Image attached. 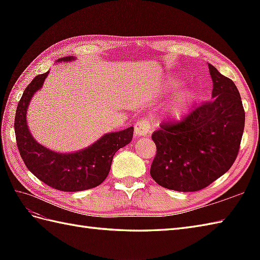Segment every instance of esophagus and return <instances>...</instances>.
Here are the masks:
<instances>
[{
  "instance_id": "34e87169",
  "label": "esophagus",
  "mask_w": 260,
  "mask_h": 260,
  "mask_svg": "<svg viewBox=\"0 0 260 260\" xmlns=\"http://www.w3.org/2000/svg\"><path fill=\"white\" fill-rule=\"evenodd\" d=\"M151 133V125L150 121L147 119H140L135 124V136L139 137H145L148 136Z\"/></svg>"
}]
</instances>
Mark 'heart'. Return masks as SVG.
I'll list each match as a JSON object with an SVG mask.
<instances>
[{
    "label": "heart",
    "mask_w": 260,
    "mask_h": 260,
    "mask_svg": "<svg viewBox=\"0 0 260 260\" xmlns=\"http://www.w3.org/2000/svg\"><path fill=\"white\" fill-rule=\"evenodd\" d=\"M172 82H176L175 80H172ZM196 99L194 92L191 90H184L182 91L179 96H176L174 98V101L172 102L170 106V112L172 113V115L176 118H180L183 116L187 108H189L190 104Z\"/></svg>",
    "instance_id": "obj_1"
}]
</instances>
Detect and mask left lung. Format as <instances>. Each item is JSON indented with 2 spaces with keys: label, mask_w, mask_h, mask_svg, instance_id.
<instances>
[{
  "label": "left lung",
  "mask_w": 260,
  "mask_h": 260,
  "mask_svg": "<svg viewBox=\"0 0 260 260\" xmlns=\"http://www.w3.org/2000/svg\"><path fill=\"white\" fill-rule=\"evenodd\" d=\"M211 101L178 123L161 125L152 140L156 155L151 176L158 185L179 192L199 191L233 167L245 128V110L234 81L208 64Z\"/></svg>",
  "instance_id": "obj_1"
}]
</instances>
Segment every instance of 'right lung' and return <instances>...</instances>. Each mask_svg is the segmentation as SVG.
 Instances as JSON below:
<instances>
[{"mask_svg":"<svg viewBox=\"0 0 260 260\" xmlns=\"http://www.w3.org/2000/svg\"><path fill=\"white\" fill-rule=\"evenodd\" d=\"M75 59L74 56L63 57L57 62ZM48 75L49 71L30 82L16 107L14 131L20 155L27 170L53 189L66 192L91 189L107 178L115 153L131 143L134 128L107 133L84 150L73 153H58L39 144L27 127L26 112L33 95L41 89Z\"/></svg>","mask_w":260,"mask_h":260,"instance_id":"1","label":"right lung"}]
</instances>
